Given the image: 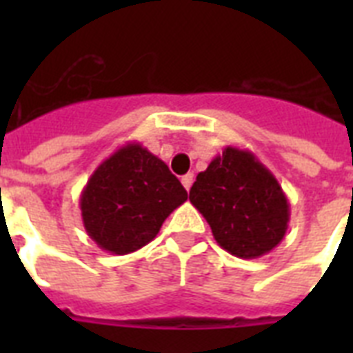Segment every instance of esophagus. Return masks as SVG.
<instances>
[{
  "label": "esophagus",
  "instance_id": "obj_1",
  "mask_svg": "<svg viewBox=\"0 0 353 353\" xmlns=\"http://www.w3.org/2000/svg\"><path fill=\"white\" fill-rule=\"evenodd\" d=\"M181 183H183V187L187 188V192H188V190H190V187H192V183H194V174H187V176H183Z\"/></svg>",
  "mask_w": 353,
  "mask_h": 353
}]
</instances>
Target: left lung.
<instances>
[{
	"label": "left lung",
	"instance_id": "left-lung-1",
	"mask_svg": "<svg viewBox=\"0 0 353 353\" xmlns=\"http://www.w3.org/2000/svg\"><path fill=\"white\" fill-rule=\"evenodd\" d=\"M190 203L203 214L214 240L238 258H258L284 240L290 201L276 177L249 150L225 146L199 172Z\"/></svg>",
	"mask_w": 353,
	"mask_h": 353
}]
</instances>
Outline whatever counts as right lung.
I'll list each match as a JSON object with an SVG mask.
<instances>
[{
    "label": "right lung",
    "mask_w": 353,
    "mask_h": 353,
    "mask_svg": "<svg viewBox=\"0 0 353 353\" xmlns=\"http://www.w3.org/2000/svg\"><path fill=\"white\" fill-rule=\"evenodd\" d=\"M188 194L165 161L126 143L97 166L80 194L85 232L112 254H128L154 240Z\"/></svg>",
    "instance_id": "obj_1"
}]
</instances>
